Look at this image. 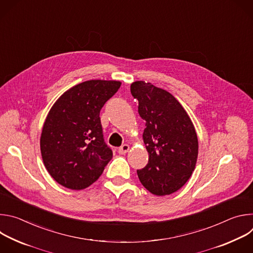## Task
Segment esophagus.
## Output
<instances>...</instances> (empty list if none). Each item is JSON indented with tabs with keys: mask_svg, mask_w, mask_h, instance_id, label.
<instances>
[{
	"mask_svg": "<svg viewBox=\"0 0 253 253\" xmlns=\"http://www.w3.org/2000/svg\"><path fill=\"white\" fill-rule=\"evenodd\" d=\"M129 149H130V147H129L128 144H124V145H122L121 147L118 148V153L119 154H125L129 151Z\"/></svg>",
	"mask_w": 253,
	"mask_h": 253,
	"instance_id": "34e87169",
	"label": "esophagus"
}]
</instances>
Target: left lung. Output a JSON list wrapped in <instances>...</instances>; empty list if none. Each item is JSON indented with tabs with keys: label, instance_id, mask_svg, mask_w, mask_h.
<instances>
[{
	"label": "left lung",
	"instance_id": "8db88e82",
	"mask_svg": "<svg viewBox=\"0 0 253 253\" xmlns=\"http://www.w3.org/2000/svg\"><path fill=\"white\" fill-rule=\"evenodd\" d=\"M131 94L138 100V113L146 121L143 132L149 159L137 170L140 182L157 196L169 195L190 178L197 161L198 139L182 105L166 90L136 81Z\"/></svg>",
	"mask_w": 253,
	"mask_h": 253
}]
</instances>
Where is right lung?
<instances>
[{"mask_svg":"<svg viewBox=\"0 0 253 253\" xmlns=\"http://www.w3.org/2000/svg\"><path fill=\"white\" fill-rule=\"evenodd\" d=\"M120 86L119 81H85L67 90L52 106L40 146L46 169L62 186L73 190L90 186L112 159L100 111Z\"/></svg>","mask_w":253,"mask_h":253,"instance_id":"obj_1","label":"right lung"}]
</instances>
